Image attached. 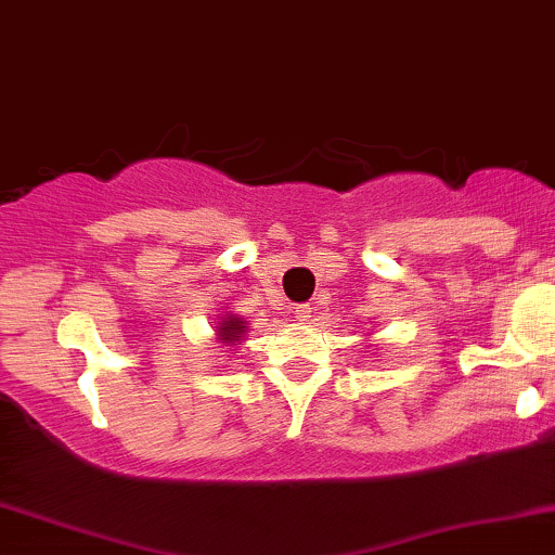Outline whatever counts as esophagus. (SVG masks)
Wrapping results in <instances>:
<instances>
[{"label":"esophagus","instance_id":"1","mask_svg":"<svg viewBox=\"0 0 555 555\" xmlns=\"http://www.w3.org/2000/svg\"><path fill=\"white\" fill-rule=\"evenodd\" d=\"M294 314H297L299 322H309V317H312V307H309V305H297V307H294Z\"/></svg>","mask_w":555,"mask_h":555}]
</instances>
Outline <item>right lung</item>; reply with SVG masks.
Masks as SVG:
<instances>
[{
    "mask_svg": "<svg viewBox=\"0 0 555 555\" xmlns=\"http://www.w3.org/2000/svg\"><path fill=\"white\" fill-rule=\"evenodd\" d=\"M246 332V322L241 320L238 314H225L223 320L218 322V339L225 345H235Z\"/></svg>",
    "mask_w": 555,
    "mask_h": 555,
    "instance_id": "1",
    "label": "right lung"
}]
</instances>
